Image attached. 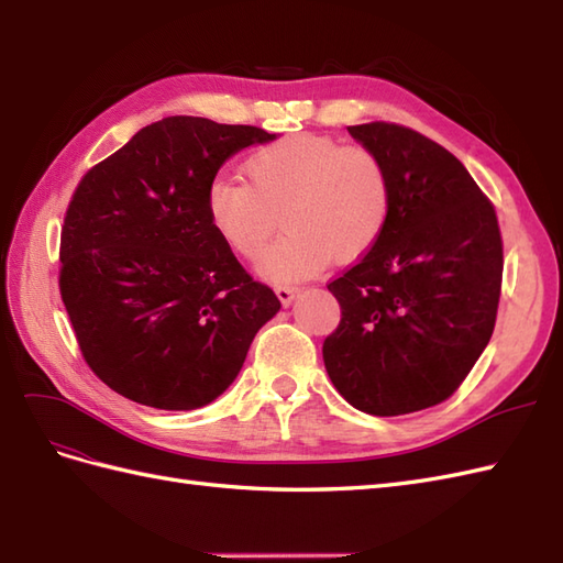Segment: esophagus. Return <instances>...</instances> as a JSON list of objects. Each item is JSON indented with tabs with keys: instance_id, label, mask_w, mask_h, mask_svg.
Segmentation results:
<instances>
[{
	"instance_id": "1",
	"label": "esophagus",
	"mask_w": 563,
	"mask_h": 563,
	"mask_svg": "<svg viewBox=\"0 0 563 563\" xmlns=\"http://www.w3.org/2000/svg\"><path fill=\"white\" fill-rule=\"evenodd\" d=\"M276 295H278V299H280L285 307H290L295 302V297L299 295V287H295V285H278L276 287Z\"/></svg>"
}]
</instances>
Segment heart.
<instances>
[{
    "label": "heart",
    "instance_id": "1",
    "mask_svg": "<svg viewBox=\"0 0 563 563\" xmlns=\"http://www.w3.org/2000/svg\"><path fill=\"white\" fill-rule=\"evenodd\" d=\"M250 185L216 177L206 213L232 252L256 256L285 222L283 238L258 258L273 283L302 280L325 261L347 264L382 238L394 189L376 153L323 134H292L256 148L244 163Z\"/></svg>",
    "mask_w": 563,
    "mask_h": 563
}]
</instances>
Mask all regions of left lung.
Wrapping results in <instances>:
<instances>
[{"label":"left lung","instance_id":"1","mask_svg":"<svg viewBox=\"0 0 563 563\" xmlns=\"http://www.w3.org/2000/svg\"><path fill=\"white\" fill-rule=\"evenodd\" d=\"M388 169L382 238L329 283L341 323L323 364L352 408L408 415L446 400L487 347L504 252L494 206L465 165L408 126H347Z\"/></svg>","mask_w":563,"mask_h":563}]
</instances>
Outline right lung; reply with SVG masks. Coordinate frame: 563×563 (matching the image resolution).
Instances as JSON below:
<instances>
[{
	"label": "right lung",
	"mask_w": 563,
	"mask_h": 563,
	"mask_svg": "<svg viewBox=\"0 0 563 563\" xmlns=\"http://www.w3.org/2000/svg\"><path fill=\"white\" fill-rule=\"evenodd\" d=\"M258 126L165 117L88 169L62 228L59 290L88 367L117 394L196 410L238 378L280 299L234 258L206 189Z\"/></svg>",
	"instance_id": "add662e5"
}]
</instances>
